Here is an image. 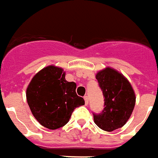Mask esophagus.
<instances>
[{
  "instance_id": "1",
  "label": "esophagus",
  "mask_w": 158,
  "mask_h": 158,
  "mask_svg": "<svg viewBox=\"0 0 158 158\" xmlns=\"http://www.w3.org/2000/svg\"><path fill=\"white\" fill-rule=\"evenodd\" d=\"M84 101H85V105L89 104V97L88 96H84Z\"/></svg>"
}]
</instances>
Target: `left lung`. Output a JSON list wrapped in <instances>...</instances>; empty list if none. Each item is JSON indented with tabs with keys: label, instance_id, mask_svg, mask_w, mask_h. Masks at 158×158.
<instances>
[{
	"label": "left lung",
	"instance_id": "8db88e82",
	"mask_svg": "<svg viewBox=\"0 0 158 158\" xmlns=\"http://www.w3.org/2000/svg\"><path fill=\"white\" fill-rule=\"evenodd\" d=\"M99 88L104 97V108L94 114V123L101 129L112 132L122 127L131 116L135 106V94L127 79L111 68H106L96 74Z\"/></svg>",
	"mask_w": 158,
	"mask_h": 158
}]
</instances>
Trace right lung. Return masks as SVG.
<instances>
[{"label":"right lung","mask_w":158,"mask_h":158,"mask_svg":"<svg viewBox=\"0 0 158 158\" xmlns=\"http://www.w3.org/2000/svg\"><path fill=\"white\" fill-rule=\"evenodd\" d=\"M61 68L50 65L34 76L26 89L31 113L44 127L55 130L69 122L74 109L84 104L76 94V84L65 80Z\"/></svg>","instance_id":"1"}]
</instances>
